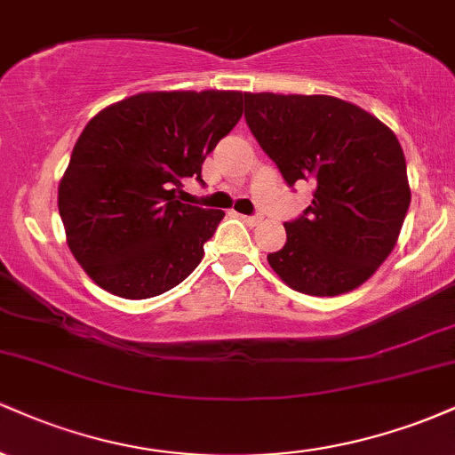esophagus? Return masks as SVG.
Masks as SVG:
<instances>
[{
  "label": "esophagus",
  "mask_w": 455,
  "mask_h": 455,
  "mask_svg": "<svg viewBox=\"0 0 455 455\" xmlns=\"http://www.w3.org/2000/svg\"><path fill=\"white\" fill-rule=\"evenodd\" d=\"M239 218H242V220L248 222V224H259L260 220H263V216H259V213H257V216H239Z\"/></svg>",
  "instance_id": "34e87169"
}]
</instances>
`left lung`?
Instances as JSON below:
<instances>
[{"label": "left lung", "instance_id": "8db88e82", "mask_svg": "<svg viewBox=\"0 0 455 455\" xmlns=\"http://www.w3.org/2000/svg\"><path fill=\"white\" fill-rule=\"evenodd\" d=\"M245 124L284 181L315 186L267 254L291 289L331 297L363 284L394 250L411 205L406 160L391 130L331 96L245 93Z\"/></svg>", "mask_w": 455, "mask_h": 455}]
</instances>
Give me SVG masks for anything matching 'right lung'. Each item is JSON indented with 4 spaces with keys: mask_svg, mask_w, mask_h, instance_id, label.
Wrapping results in <instances>:
<instances>
[{
    "mask_svg": "<svg viewBox=\"0 0 455 455\" xmlns=\"http://www.w3.org/2000/svg\"><path fill=\"white\" fill-rule=\"evenodd\" d=\"M242 92H149L87 124L60 181L68 245L87 275L124 299L184 282L224 218L184 203L195 177L243 111Z\"/></svg>",
    "mask_w": 455,
    "mask_h": 455,
    "instance_id": "add662e5",
    "label": "right lung"
}]
</instances>
